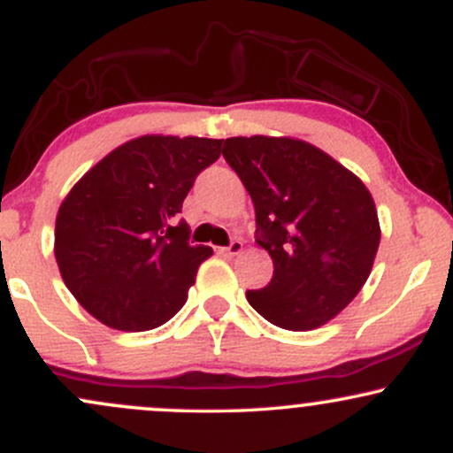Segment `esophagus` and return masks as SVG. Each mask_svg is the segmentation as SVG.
<instances>
[{"mask_svg":"<svg viewBox=\"0 0 453 453\" xmlns=\"http://www.w3.org/2000/svg\"><path fill=\"white\" fill-rule=\"evenodd\" d=\"M223 251H226L227 256H238V253L242 251V241H232Z\"/></svg>","mask_w":453,"mask_h":453,"instance_id":"obj_1","label":"esophagus"}]
</instances>
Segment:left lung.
<instances>
[{"instance_id":"8db88e82","label":"left lung","mask_w":453,"mask_h":453,"mask_svg":"<svg viewBox=\"0 0 453 453\" xmlns=\"http://www.w3.org/2000/svg\"><path fill=\"white\" fill-rule=\"evenodd\" d=\"M223 157L256 206V242L274 264L247 300L270 324L304 332L356 298L379 238L372 196L324 150L294 138H227Z\"/></svg>"}]
</instances>
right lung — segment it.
<instances>
[{"label": "right lung", "mask_w": 453, "mask_h": 453, "mask_svg": "<svg viewBox=\"0 0 453 453\" xmlns=\"http://www.w3.org/2000/svg\"><path fill=\"white\" fill-rule=\"evenodd\" d=\"M223 140L142 136L114 149L61 202L55 257L72 296L102 324L153 330L179 313L212 249L176 215Z\"/></svg>", "instance_id": "1"}]
</instances>
